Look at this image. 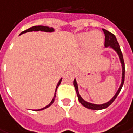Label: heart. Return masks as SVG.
I'll list each match as a JSON object with an SVG mask.
<instances>
[{"mask_svg":"<svg viewBox=\"0 0 133 133\" xmlns=\"http://www.w3.org/2000/svg\"><path fill=\"white\" fill-rule=\"evenodd\" d=\"M77 41L81 46H86L90 53H97L103 48L105 38L103 33L99 30L83 32L77 35Z\"/></svg>","mask_w":133,"mask_h":133,"instance_id":"1","label":"heart"}]
</instances>
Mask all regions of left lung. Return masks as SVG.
<instances>
[{"mask_svg":"<svg viewBox=\"0 0 133 133\" xmlns=\"http://www.w3.org/2000/svg\"><path fill=\"white\" fill-rule=\"evenodd\" d=\"M103 31H104V33L105 34V44L104 46L105 47H110L111 48L116 52L118 55L119 58H120V61H121V63L122 65V79H121V84L120 85V87L119 89H118V91L116 93V94L114 95V97L112 98L109 102L105 103V104H92V103H89V102H87L86 101H84V99H82L80 96V94H79V91H78V86H77V83L76 79H75L74 81H73V84H74L75 88V90H76L77 95V97H78V100L79 102L81 103L84 107H86L87 109H91V110H101V109H106L107 107L110 106L111 104L114 102V100L116 99V97H118V95L120 93V91L121 90V88L123 85V83H124L125 80V63H124V60H123V54H122L121 51V48H120V46H119V44L118 41H117L116 38L114 34H113L111 32H109V31H107L106 29H103Z\"/></svg>","mask_w":133,"mask_h":133,"instance_id":"left-lung-1","label":"left lung"}]
</instances>
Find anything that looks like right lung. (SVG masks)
<instances>
[{"mask_svg": "<svg viewBox=\"0 0 133 133\" xmlns=\"http://www.w3.org/2000/svg\"><path fill=\"white\" fill-rule=\"evenodd\" d=\"M46 31V32H53V31H54V28H52V27H49V26H41V25H40V26H31V27L29 28L28 29H26V30H25V31L21 32L19 35L24 34V33H26V32H29V31ZM61 80H62V78L60 79V80H59L58 83V84H57L56 88V91H55V94H54V98H53V99H52L51 102H50V104H49V105H47L46 107H45L44 108H42V109H38V110H35V111H41V110H44V109H46V108H48V107H50V106H51V104L54 103V99H55V97H56V96L57 89H58V86L60 85V84H61Z\"/></svg>", "mask_w": 133, "mask_h": 133, "instance_id": "add662e5", "label": "right lung"}]
</instances>
